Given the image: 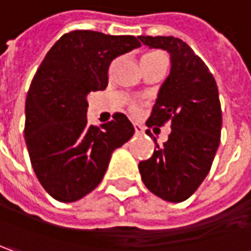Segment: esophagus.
<instances>
[{"label": "esophagus", "mask_w": 251, "mask_h": 251, "mask_svg": "<svg viewBox=\"0 0 251 251\" xmlns=\"http://www.w3.org/2000/svg\"><path fill=\"white\" fill-rule=\"evenodd\" d=\"M135 132H136L137 135H140V133H143V130H145V129H143V126L142 125H139V124H135Z\"/></svg>", "instance_id": "esophagus-1"}]
</instances>
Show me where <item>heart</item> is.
<instances>
[{"instance_id": "heart-1", "label": "heart", "mask_w": 251, "mask_h": 251, "mask_svg": "<svg viewBox=\"0 0 251 251\" xmlns=\"http://www.w3.org/2000/svg\"><path fill=\"white\" fill-rule=\"evenodd\" d=\"M158 54H163V53H150V54H146L143 59H147V57H154V56H158ZM130 112L132 114H137L139 112V106L136 104L130 105Z\"/></svg>"}]
</instances>
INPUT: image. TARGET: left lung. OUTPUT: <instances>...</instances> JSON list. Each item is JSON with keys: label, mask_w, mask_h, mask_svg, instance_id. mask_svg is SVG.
I'll return each instance as SVG.
<instances>
[{"label": "left lung", "mask_w": 251, "mask_h": 251, "mask_svg": "<svg viewBox=\"0 0 251 251\" xmlns=\"http://www.w3.org/2000/svg\"><path fill=\"white\" fill-rule=\"evenodd\" d=\"M150 49L167 50L171 70L146 125L171 122L169 140L139 163L147 190L169 202L188 200L208 176L221 142L222 109L212 73L190 46L174 36H139ZM147 135L151 137L150 130Z\"/></svg>", "instance_id": "8db88e82"}]
</instances>
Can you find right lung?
I'll return each mask as SVG.
<instances>
[{
	"mask_svg": "<svg viewBox=\"0 0 251 251\" xmlns=\"http://www.w3.org/2000/svg\"><path fill=\"white\" fill-rule=\"evenodd\" d=\"M140 46L130 35L73 30L39 66L25 105V142L33 171L54 200L74 202L102 181L115 149L135 127L124 114L101 127L87 125V95L105 90L114 59Z\"/></svg>",
	"mask_w": 251,
	"mask_h": 251,
	"instance_id": "obj_1",
	"label": "right lung"
}]
</instances>
